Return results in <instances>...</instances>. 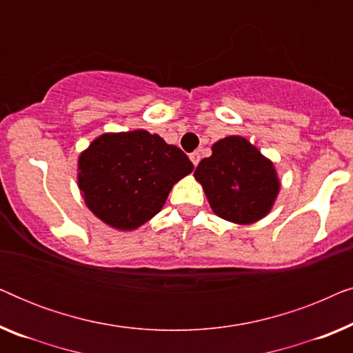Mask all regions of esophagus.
Wrapping results in <instances>:
<instances>
[{"label":"esophagus","mask_w":353,"mask_h":353,"mask_svg":"<svg viewBox=\"0 0 353 353\" xmlns=\"http://www.w3.org/2000/svg\"><path fill=\"white\" fill-rule=\"evenodd\" d=\"M190 159H191V162L194 163V167H197V163H199V161H201V152L199 151L191 152L190 154Z\"/></svg>","instance_id":"esophagus-1"}]
</instances>
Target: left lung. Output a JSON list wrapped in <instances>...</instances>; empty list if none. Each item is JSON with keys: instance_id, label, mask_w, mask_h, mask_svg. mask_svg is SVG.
<instances>
[{"instance_id": "8db88e82", "label": "left lung", "mask_w": 353, "mask_h": 353, "mask_svg": "<svg viewBox=\"0 0 353 353\" xmlns=\"http://www.w3.org/2000/svg\"><path fill=\"white\" fill-rule=\"evenodd\" d=\"M194 178L214 214L236 225L267 216L281 188L273 162L238 134L212 144V156L199 162Z\"/></svg>"}]
</instances>
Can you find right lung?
I'll use <instances>...</instances> for the list:
<instances>
[{"mask_svg": "<svg viewBox=\"0 0 353 353\" xmlns=\"http://www.w3.org/2000/svg\"><path fill=\"white\" fill-rule=\"evenodd\" d=\"M180 148L146 130L103 133L79 156L77 181L101 221L133 231L162 210L175 183L192 172Z\"/></svg>", "mask_w": 353, "mask_h": 353, "instance_id": "obj_1", "label": "right lung"}]
</instances>
